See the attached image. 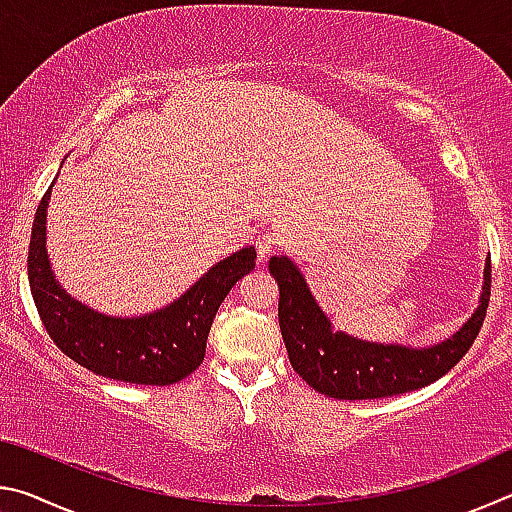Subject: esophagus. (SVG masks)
<instances>
[{"label": "esophagus", "instance_id": "34e87169", "mask_svg": "<svg viewBox=\"0 0 512 512\" xmlns=\"http://www.w3.org/2000/svg\"><path fill=\"white\" fill-rule=\"evenodd\" d=\"M275 246H277V239H275L273 232H266V235H257V239H255V248H257L259 259H266L268 255H271Z\"/></svg>", "mask_w": 512, "mask_h": 512}]
</instances>
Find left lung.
<instances>
[{
  "label": "left lung",
  "instance_id": "8db88e82",
  "mask_svg": "<svg viewBox=\"0 0 512 512\" xmlns=\"http://www.w3.org/2000/svg\"><path fill=\"white\" fill-rule=\"evenodd\" d=\"M268 271L280 284L282 339L293 370L314 388L336 400H377L415 391L452 370L470 350L490 302L492 266L483 271V293L472 318L443 343L431 348L381 345L336 332L316 305L305 277L287 255H275Z\"/></svg>",
  "mask_w": 512,
  "mask_h": 512
}]
</instances>
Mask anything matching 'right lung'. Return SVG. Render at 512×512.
<instances>
[{
	"label": "right lung",
	"mask_w": 512,
	"mask_h": 512,
	"mask_svg": "<svg viewBox=\"0 0 512 512\" xmlns=\"http://www.w3.org/2000/svg\"><path fill=\"white\" fill-rule=\"evenodd\" d=\"M51 187L33 219L27 259L31 296L51 341L94 375L126 384L169 386L192 375L205 359L207 334L221 302L255 268V246L221 259L192 289L153 314L137 318L99 314L65 293L51 271L47 255Z\"/></svg>",
	"instance_id": "1"
}]
</instances>
